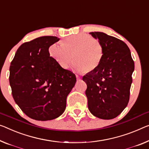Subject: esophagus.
Here are the masks:
<instances>
[{
	"label": "esophagus",
	"instance_id": "1",
	"mask_svg": "<svg viewBox=\"0 0 149 149\" xmlns=\"http://www.w3.org/2000/svg\"><path fill=\"white\" fill-rule=\"evenodd\" d=\"M76 77H77V79L78 80V81H79V80H80L81 79V77H80L79 75H77V74H76Z\"/></svg>",
	"mask_w": 149,
	"mask_h": 149
}]
</instances>
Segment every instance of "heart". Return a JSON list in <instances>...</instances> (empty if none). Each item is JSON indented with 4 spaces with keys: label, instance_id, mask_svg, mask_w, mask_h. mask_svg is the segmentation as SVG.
I'll use <instances>...</instances> for the list:
<instances>
[{
    "label": "heart",
    "instance_id": "b5f03b06",
    "mask_svg": "<svg viewBox=\"0 0 149 149\" xmlns=\"http://www.w3.org/2000/svg\"><path fill=\"white\" fill-rule=\"evenodd\" d=\"M49 52L51 58L65 69L69 67L73 58L74 67L80 72L96 69L104 56L102 43L86 34L70 36L64 40L61 45H52Z\"/></svg>",
    "mask_w": 149,
    "mask_h": 149
}]
</instances>
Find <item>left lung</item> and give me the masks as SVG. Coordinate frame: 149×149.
Returning <instances> with one entry per match:
<instances>
[{"mask_svg":"<svg viewBox=\"0 0 149 149\" xmlns=\"http://www.w3.org/2000/svg\"><path fill=\"white\" fill-rule=\"evenodd\" d=\"M104 48L100 65L82 77L89 111L102 119H112L127 106L134 69L129 48L114 36L101 32L90 33Z\"/></svg>","mask_w":149,"mask_h":149,"instance_id":"left-lung-1","label":"left lung"}]
</instances>
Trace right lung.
I'll return each mask as SVG.
<instances>
[{
  "label": "right lung",
  "mask_w": 149,
  "mask_h": 149,
  "mask_svg": "<svg viewBox=\"0 0 149 149\" xmlns=\"http://www.w3.org/2000/svg\"><path fill=\"white\" fill-rule=\"evenodd\" d=\"M58 40L56 36H45L24 42L10 63L9 82L14 100L26 115L36 120L61 116L77 81L74 73L50 56L49 48Z\"/></svg>",
  "instance_id": "right-lung-1"
}]
</instances>
